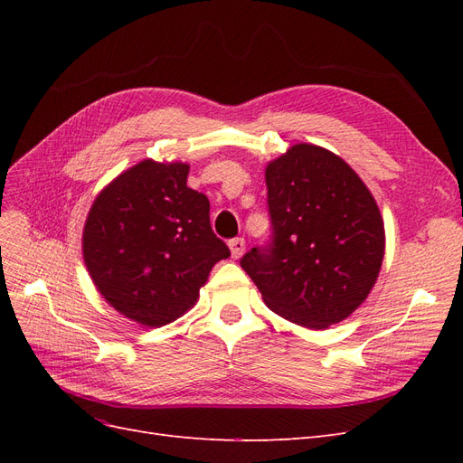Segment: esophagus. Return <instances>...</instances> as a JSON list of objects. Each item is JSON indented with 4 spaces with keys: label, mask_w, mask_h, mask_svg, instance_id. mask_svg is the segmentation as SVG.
Instances as JSON below:
<instances>
[{
    "label": "esophagus",
    "mask_w": 463,
    "mask_h": 463,
    "mask_svg": "<svg viewBox=\"0 0 463 463\" xmlns=\"http://www.w3.org/2000/svg\"><path fill=\"white\" fill-rule=\"evenodd\" d=\"M228 245H230L233 259H240L245 253V240H243V237H235V240H232Z\"/></svg>",
    "instance_id": "1"
}]
</instances>
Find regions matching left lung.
I'll return each instance as SVG.
<instances>
[{"label":"left lung","mask_w":463,"mask_h":463,"mask_svg":"<svg viewBox=\"0 0 463 463\" xmlns=\"http://www.w3.org/2000/svg\"><path fill=\"white\" fill-rule=\"evenodd\" d=\"M274 228L269 249L241 259L264 303L299 326L325 330L367 299L386 235L369 187L338 154L298 143L266 164Z\"/></svg>","instance_id":"obj_1"}]
</instances>
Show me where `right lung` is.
I'll return each instance as SVG.
<instances>
[{
  "label": "right lung",
  "instance_id": "obj_1",
  "mask_svg": "<svg viewBox=\"0 0 463 463\" xmlns=\"http://www.w3.org/2000/svg\"><path fill=\"white\" fill-rule=\"evenodd\" d=\"M189 164L141 160L98 193L82 259L109 307L145 328L184 317L230 249L210 228V203L187 187Z\"/></svg>",
  "mask_w": 463,
  "mask_h": 463
}]
</instances>
